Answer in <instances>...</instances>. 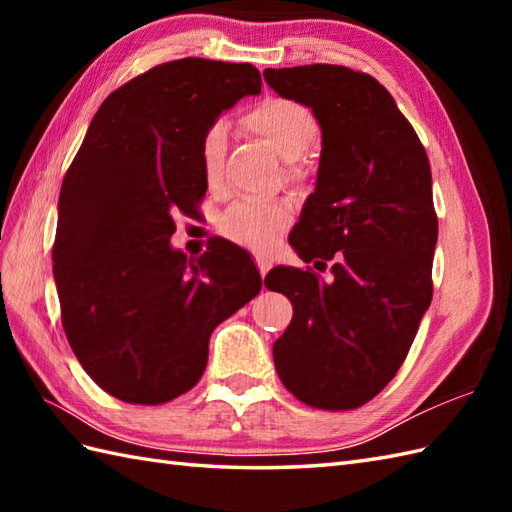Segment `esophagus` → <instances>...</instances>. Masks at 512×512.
<instances>
[{"label": "esophagus", "mask_w": 512, "mask_h": 512, "mask_svg": "<svg viewBox=\"0 0 512 512\" xmlns=\"http://www.w3.org/2000/svg\"><path fill=\"white\" fill-rule=\"evenodd\" d=\"M255 262H257V268H259V275L266 277V273L270 270V266H273V262H270V259L264 257V255H259Z\"/></svg>", "instance_id": "1"}]
</instances>
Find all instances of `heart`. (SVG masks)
<instances>
[{
	"label": "heart",
	"instance_id": "heart-1",
	"mask_svg": "<svg viewBox=\"0 0 512 512\" xmlns=\"http://www.w3.org/2000/svg\"><path fill=\"white\" fill-rule=\"evenodd\" d=\"M246 121L288 162H295L306 154L317 143L321 132L317 116L310 107L292 99H266L248 112ZM226 149L228 125L226 121H213L204 129L200 143L202 173L211 187L222 184ZM290 217L292 206L288 202L242 200L233 204L222 217V231L239 244L266 248L288 226Z\"/></svg>",
	"mask_w": 512,
	"mask_h": 512
}]
</instances>
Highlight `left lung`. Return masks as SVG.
<instances>
[{
  "instance_id": "8db88e82",
  "label": "left lung",
  "mask_w": 512,
  "mask_h": 512,
  "mask_svg": "<svg viewBox=\"0 0 512 512\" xmlns=\"http://www.w3.org/2000/svg\"><path fill=\"white\" fill-rule=\"evenodd\" d=\"M284 99L321 125L317 189L288 237L303 262L279 266L266 286L292 303L273 345L290 394L325 411L356 409L380 394L416 339L433 295L438 215L418 134L374 76L314 63L264 70Z\"/></svg>"
}]
</instances>
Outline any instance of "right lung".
<instances>
[{
	"mask_svg": "<svg viewBox=\"0 0 512 512\" xmlns=\"http://www.w3.org/2000/svg\"><path fill=\"white\" fill-rule=\"evenodd\" d=\"M262 92L250 63L187 57L114 90L94 114L59 195L52 270L74 356L107 394L162 405L198 383L211 332L253 299V259L217 242L176 250L173 215H198L204 129Z\"/></svg>",
	"mask_w": 512,
	"mask_h": 512,
	"instance_id": "1",
	"label": "right lung"
}]
</instances>
